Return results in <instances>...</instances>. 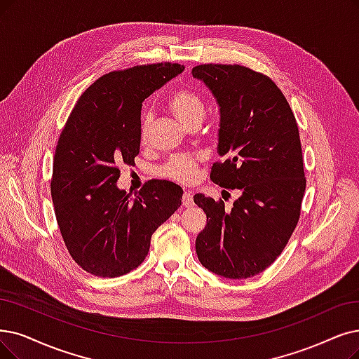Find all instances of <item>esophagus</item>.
<instances>
[{
	"mask_svg": "<svg viewBox=\"0 0 359 359\" xmlns=\"http://www.w3.org/2000/svg\"><path fill=\"white\" fill-rule=\"evenodd\" d=\"M193 205H194V202H193L191 193H190V191H184V194H182V206L191 208Z\"/></svg>",
	"mask_w": 359,
	"mask_h": 359,
	"instance_id": "34e87169",
	"label": "esophagus"
}]
</instances>
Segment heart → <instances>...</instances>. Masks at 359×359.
<instances>
[{"instance_id":"b5f03b06","label":"heart","mask_w":359,"mask_h":359,"mask_svg":"<svg viewBox=\"0 0 359 359\" xmlns=\"http://www.w3.org/2000/svg\"><path fill=\"white\" fill-rule=\"evenodd\" d=\"M169 109L178 121L185 126H191L196 122H202L205 118V103L202 97L191 90H177L169 97ZM153 114L150 110L142 111L141 116V137L146 140L151 125ZM200 159L194 156H175L162 168V174L181 184H190L197 177Z\"/></svg>"}]
</instances>
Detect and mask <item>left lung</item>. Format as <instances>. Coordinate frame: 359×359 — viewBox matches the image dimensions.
<instances>
[{"label": "left lung", "mask_w": 359, "mask_h": 359, "mask_svg": "<svg viewBox=\"0 0 359 359\" xmlns=\"http://www.w3.org/2000/svg\"><path fill=\"white\" fill-rule=\"evenodd\" d=\"M219 107L218 154L210 180L241 196L231 209L202 193L206 213L196 238L200 264L213 274L241 280L266 269L287 245L306 187L294 114L268 76L238 65H200L191 70Z\"/></svg>", "instance_id": "left-lung-1"}]
</instances>
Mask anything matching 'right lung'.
Instances as JSON below:
<instances>
[{
    "label": "right lung",
    "instance_id": "add662e5",
    "mask_svg": "<svg viewBox=\"0 0 359 359\" xmlns=\"http://www.w3.org/2000/svg\"><path fill=\"white\" fill-rule=\"evenodd\" d=\"M182 70L157 63L110 72L81 95L63 128L51 197L65 245L90 274L113 278L135 269L157 226L181 206L175 182L149 181L134 197L116 182L121 165H135L142 102Z\"/></svg>",
    "mask_w": 359,
    "mask_h": 359
}]
</instances>
